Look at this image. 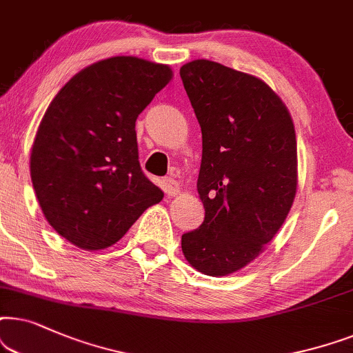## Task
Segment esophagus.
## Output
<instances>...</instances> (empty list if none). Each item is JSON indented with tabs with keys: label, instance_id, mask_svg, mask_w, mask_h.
I'll list each match as a JSON object with an SVG mask.
<instances>
[{
	"label": "esophagus",
	"instance_id": "esophagus-1",
	"mask_svg": "<svg viewBox=\"0 0 353 353\" xmlns=\"http://www.w3.org/2000/svg\"><path fill=\"white\" fill-rule=\"evenodd\" d=\"M163 189L166 192V195L174 196L181 192V187L177 184V181L174 177H164L163 179Z\"/></svg>",
	"mask_w": 353,
	"mask_h": 353
}]
</instances>
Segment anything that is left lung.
Segmentation results:
<instances>
[{"label":"left lung","mask_w":353,"mask_h":353,"mask_svg":"<svg viewBox=\"0 0 353 353\" xmlns=\"http://www.w3.org/2000/svg\"><path fill=\"white\" fill-rule=\"evenodd\" d=\"M181 79L201 128L196 190L205 206L182 252L203 274L225 276L255 260L288 218L297 190L294 122L253 75L196 59Z\"/></svg>","instance_id":"obj_1"}]
</instances>
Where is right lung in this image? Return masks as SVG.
Returning a JSON list of instances; mask_svg holds the SVG:
<instances>
[{
    "instance_id": "right-lung-1",
    "label": "right lung",
    "mask_w": 353,
    "mask_h": 353,
    "mask_svg": "<svg viewBox=\"0 0 353 353\" xmlns=\"http://www.w3.org/2000/svg\"><path fill=\"white\" fill-rule=\"evenodd\" d=\"M171 77L169 65L116 56L75 74L50 103L30 176L46 221L65 241L110 247L163 200L140 168L135 121Z\"/></svg>"
}]
</instances>
